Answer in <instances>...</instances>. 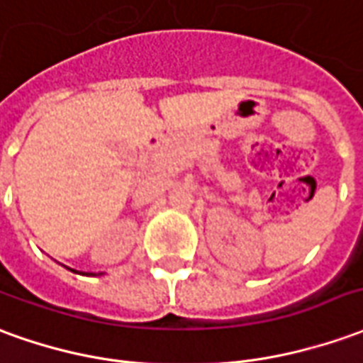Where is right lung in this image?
Segmentation results:
<instances>
[{"instance_id": "right-lung-1", "label": "right lung", "mask_w": 363, "mask_h": 363, "mask_svg": "<svg viewBox=\"0 0 363 363\" xmlns=\"http://www.w3.org/2000/svg\"><path fill=\"white\" fill-rule=\"evenodd\" d=\"M72 271H74V269H72ZM100 275H102V273H100Z\"/></svg>"}]
</instances>
